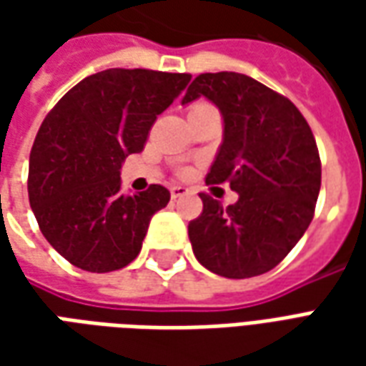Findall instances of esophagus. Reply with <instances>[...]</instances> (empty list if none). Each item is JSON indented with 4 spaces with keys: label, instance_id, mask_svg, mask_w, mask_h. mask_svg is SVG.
I'll list each match as a JSON object with an SVG mask.
<instances>
[{
    "label": "esophagus",
    "instance_id": "obj_1",
    "mask_svg": "<svg viewBox=\"0 0 366 366\" xmlns=\"http://www.w3.org/2000/svg\"><path fill=\"white\" fill-rule=\"evenodd\" d=\"M188 194H190V190L184 188V186H172V188H170V196H172V199L182 198V196H188Z\"/></svg>",
    "mask_w": 366,
    "mask_h": 366
}]
</instances>
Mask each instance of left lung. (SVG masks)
<instances>
[{
  "label": "left lung",
  "mask_w": 366,
  "mask_h": 366,
  "mask_svg": "<svg viewBox=\"0 0 366 366\" xmlns=\"http://www.w3.org/2000/svg\"><path fill=\"white\" fill-rule=\"evenodd\" d=\"M206 97L223 117V141L207 184L229 182L239 199L223 207L199 194L204 212L188 225L194 254L225 278L274 269L314 217L322 162L312 129L288 97L237 72L199 74L182 97Z\"/></svg>",
  "instance_id": "1"
}]
</instances>
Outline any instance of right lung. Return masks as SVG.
<instances>
[{"label":"right lung","instance_id":"right-lung-1","mask_svg":"<svg viewBox=\"0 0 366 366\" xmlns=\"http://www.w3.org/2000/svg\"><path fill=\"white\" fill-rule=\"evenodd\" d=\"M190 74L109 68L62 96L44 117L29 159V202L44 239L88 272H112L135 259L151 217L170 192H121V164L141 152L157 115Z\"/></svg>","mask_w":366,"mask_h":366}]
</instances>
